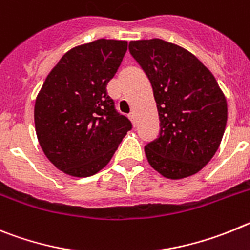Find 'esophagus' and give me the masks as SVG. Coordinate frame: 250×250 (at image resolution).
Returning <instances> with one entry per match:
<instances>
[{
	"mask_svg": "<svg viewBox=\"0 0 250 250\" xmlns=\"http://www.w3.org/2000/svg\"><path fill=\"white\" fill-rule=\"evenodd\" d=\"M128 117H129V120L132 121V122L136 123V114H134V112H130L129 116H128Z\"/></svg>",
	"mask_w": 250,
	"mask_h": 250,
	"instance_id": "34e87169",
	"label": "esophagus"
}]
</instances>
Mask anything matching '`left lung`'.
I'll list each match as a JSON object with an SVG mask.
<instances>
[{
	"instance_id": "left-lung-1",
	"label": "left lung",
	"mask_w": 250,
	"mask_h": 250,
	"mask_svg": "<svg viewBox=\"0 0 250 250\" xmlns=\"http://www.w3.org/2000/svg\"><path fill=\"white\" fill-rule=\"evenodd\" d=\"M129 53L153 88L161 130L145 147L166 178L195 174L217 152L228 117L214 76L187 49L159 38L129 42Z\"/></svg>"
}]
</instances>
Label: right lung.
<instances>
[{
  "label": "right lung",
  "mask_w": 250,
  "mask_h": 250,
  "mask_svg": "<svg viewBox=\"0 0 250 250\" xmlns=\"http://www.w3.org/2000/svg\"><path fill=\"white\" fill-rule=\"evenodd\" d=\"M125 51V41L104 38L75 47L49 72L38 93V142L47 158L67 174L100 172L132 129L105 89Z\"/></svg>",
  "instance_id": "add662e5"
}]
</instances>
